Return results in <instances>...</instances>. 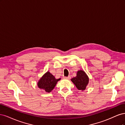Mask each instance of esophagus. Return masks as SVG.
Instances as JSON below:
<instances>
[{"label":"esophagus","instance_id":"1","mask_svg":"<svg viewBox=\"0 0 125 125\" xmlns=\"http://www.w3.org/2000/svg\"><path fill=\"white\" fill-rule=\"evenodd\" d=\"M63 79H66V80H70V79H71V77L70 76H69V77H63Z\"/></svg>","mask_w":125,"mask_h":125}]
</instances>
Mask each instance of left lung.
I'll return each instance as SVG.
<instances>
[{
    "mask_svg": "<svg viewBox=\"0 0 125 125\" xmlns=\"http://www.w3.org/2000/svg\"><path fill=\"white\" fill-rule=\"evenodd\" d=\"M71 81L79 90L84 91L89 84V78L85 71L79 70L77 71L76 77L72 78Z\"/></svg>",
    "mask_w": 125,
    "mask_h": 125,
    "instance_id": "obj_1",
    "label": "left lung"
}]
</instances>
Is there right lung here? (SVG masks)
I'll return each mask as SVG.
<instances>
[{
  "instance_id": "obj_1",
  "label": "right lung",
  "mask_w": 125,
  "mask_h": 125,
  "mask_svg": "<svg viewBox=\"0 0 125 125\" xmlns=\"http://www.w3.org/2000/svg\"><path fill=\"white\" fill-rule=\"evenodd\" d=\"M60 79V78L56 79L50 71H47L37 82V86L39 88L44 90L46 92L50 93L54 89L57 83Z\"/></svg>"
}]
</instances>
